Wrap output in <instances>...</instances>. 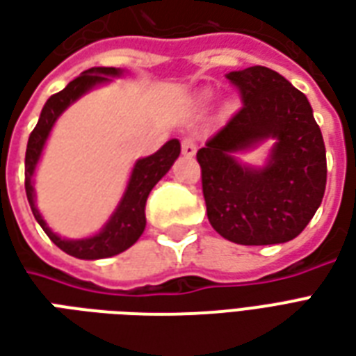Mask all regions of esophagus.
<instances>
[{
    "mask_svg": "<svg viewBox=\"0 0 356 356\" xmlns=\"http://www.w3.org/2000/svg\"><path fill=\"white\" fill-rule=\"evenodd\" d=\"M181 150H183V154L185 156H194L196 154V150H198V145H196V140L193 137H185L183 143H181Z\"/></svg>",
    "mask_w": 356,
    "mask_h": 356,
    "instance_id": "34e87169",
    "label": "esophagus"
}]
</instances>
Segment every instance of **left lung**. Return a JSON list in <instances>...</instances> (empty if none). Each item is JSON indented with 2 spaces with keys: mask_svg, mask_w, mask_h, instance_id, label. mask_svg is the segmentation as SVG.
Listing matches in <instances>:
<instances>
[{
  "mask_svg": "<svg viewBox=\"0 0 356 356\" xmlns=\"http://www.w3.org/2000/svg\"><path fill=\"white\" fill-rule=\"evenodd\" d=\"M242 106L196 152L208 219L223 238L242 246L293 240L313 219L326 188V148L307 97L267 66L227 74ZM277 140L265 168L232 156Z\"/></svg>",
  "mask_w": 356,
  "mask_h": 356,
  "instance_id": "1",
  "label": "left lung"
}]
</instances>
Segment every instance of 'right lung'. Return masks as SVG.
Segmentation results:
<instances>
[{"label": "right lung", "instance_id": "add662e5", "mask_svg": "<svg viewBox=\"0 0 356 356\" xmlns=\"http://www.w3.org/2000/svg\"><path fill=\"white\" fill-rule=\"evenodd\" d=\"M120 74H122V70H118V68L95 66V68H89L81 76H78L76 80L70 81L63 91L51 95L45 102V106H43L42 114H40L38 125L34 127V131L30 133V139H28L26 160H24V177H26L24 179V188H26L28 204L32 208L35 221L42 225V229L49 236L51 242L60 248L63 252L72 255V257H78V259L112 257V255L125 252L127 248H131L139 240V236L145 231V225H147L145 206H147L148 194L154 188L156 183L170 171L173 162L177 160L179 152H181V143L177 139H171L152 156L140 158L133 168L124 198L99 234H95L91 238L65 240L57 236L47 227V223L43 221V217L40 216V211L35 208L32 175H34L35 163L42 156L43 145L49 137L51 127L55 125L57 118L74 101H78L81 95L88 93L89 89H93L99 83L110 81L108 76H120Z\"/></svg>", "mask_w": 356, "mask_h": 356}]
</instances>
